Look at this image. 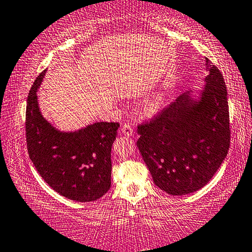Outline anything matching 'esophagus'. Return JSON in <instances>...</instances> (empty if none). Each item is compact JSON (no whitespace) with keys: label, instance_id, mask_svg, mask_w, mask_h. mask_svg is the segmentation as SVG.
Instances as JSON below:
<instances>
[{"label":"esophagus","instance_id":"esophagus-1","mask_svg":"<svg viewBox=\"0 0 252 252\" xmlns=\"http://www.w3.org/2000/svg\"><path fill=\"white\" fill-rule=\"evenodd\" d=\"M122 131L124 135H126V136H131L134 133L133 130V127H131L129 124H124L123 127H122Z\"/></svg>","mask_w":252,"mask_h":252}]
</instances>
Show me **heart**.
Here are the masks:
<instances>
[{
  "label": "heart",
  "mask_w": 252,
  "mask_h": 252,
  "mask_svg": "<svg viewBox=\"0 0 252 252\" xmlns=\"http://www.w3.org/2000/svg\"><path fill=\"white\" fill-rule=\"evenodd\" d=\"M165 103V95L163 94H157L150 98L144 104V111L149 115L158 114Z\"/></svg>",
  "instance_id": "1"
}]
</instances>
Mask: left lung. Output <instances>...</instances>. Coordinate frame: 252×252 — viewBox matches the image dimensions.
Listing matches in <instances>:
<instances>
[{"instance_id":"obj_1","label":"left lung","mask_w":252,"mask_h":252,"mask_svg":"<svg viewBox=\"0 0 252 252\" xmlns=\"http://www.w3.org/2000/svg\"><path fill=\"white\" fill-rule=\"evenodd\" d=\"M205 88L199 99L190 92L137 127V146L161 190L172 196L203 188L230 148V116L225 82L206 59Z\"/></svg>"}]
</instances>
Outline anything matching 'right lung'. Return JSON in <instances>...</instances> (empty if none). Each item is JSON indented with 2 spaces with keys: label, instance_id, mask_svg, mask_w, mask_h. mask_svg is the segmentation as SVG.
I'll return each instance as SVG.
<instances>
[{
  "label": "right lung",
  "instance_id": "right-lung-1",
  "mask_svg": "<svg viewBox=\"0 0 252 252\" xmlns=\"http://www.w3.org/2000/svg\"><path fill=\"white\" fill-rule=\"evenodd\" d=\"M42 71L30 89L26 109L27 149L34 168L60 195L94 202L111 185V146L118 123L100 122L76 131H61L42 117L37 90Z\"/></svg>",
  "mask_w": 252,
  "mask_h": 252
}]
</instances>
